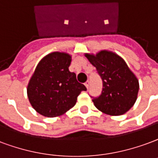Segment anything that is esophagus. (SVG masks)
<instances>
[{
	"label": "esophagus",
	"mask_w": 158,
	"mask_h": 158,
	"mask_svg": "<svg viewBox=\"0 0 158 158\" xmlns=\"http://www.w3.org/2000/svg\"><path fill=\"white\" fill-rule=\"evenodd\" d=\"M85 87H86V88L89 89V81H87V82H85Z\"/></svg>",
	"instance_id": "esophagus-1"
}]
</instances>
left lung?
<instances>
[{
    "label": "left lung",
    "mask_w": 158,
    "mask_h": 158,
    "mask_svg": "<svg viewBox=\"0 0 158 158\" xmlns=\"http://www.w3.org/2000/svg\"><path fill=\"white\" fill-rule=\"evenodd\" d=\"M90 64L96 68L102 80V91L92 97L98 110L110 115L125 114L135 104L139 82L126 62L114 52L101 51L96 55L86 54Z\"/></svg>",
    "instance_id": "1"
}]
</instances>
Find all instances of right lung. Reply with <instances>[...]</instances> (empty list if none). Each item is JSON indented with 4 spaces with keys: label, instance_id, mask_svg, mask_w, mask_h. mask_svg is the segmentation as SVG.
Wrapping results in <instances>:
<instances>
[{
    "label": "right lung",
    "instance_id": "1",
    "mask_svg": "<svg viewBox=\"0 0 158 158\" xmlns=\"http://www.w3.org/2000/svg\"><path fill=\"white\" fill-rule=\"evenodd\" d=\"M71 56L52 52L43 58L31 76L27 96L31 106L42 115L55 117L74 106L77 98L87 89L69 70Z\"/></svg>",
    "mask_w": 158,
    "mask_h": 158
}]
</instances>
